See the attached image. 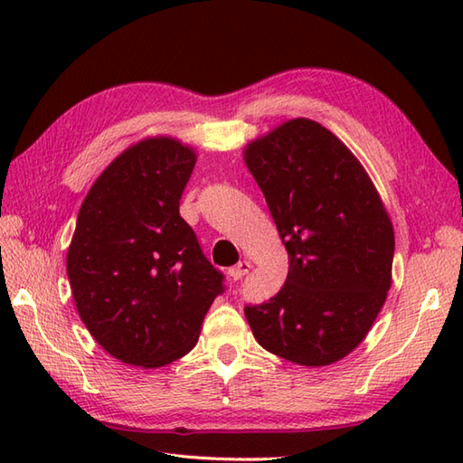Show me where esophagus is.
Segmentation results:
<instances>
[{"label": "esophagus", "mask_w": 463, "mask_h": 463, "mask_svg": "<svg viewBox=\"0 0 463 463\" xmlns=\"http://www.w3.org/2000/svg\"><path fill=\"white\" fill-rule=\"evenodd\" d=\"M250 269H252V264H250L249 260H241V262L234 264V267L229 269V277H231L232 280H241V279L244 277V274H247Z\"/></svg>", "instance_id": "34e87169"}]
</instances>
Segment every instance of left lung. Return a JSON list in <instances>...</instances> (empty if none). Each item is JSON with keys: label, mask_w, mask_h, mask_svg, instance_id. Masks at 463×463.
Here are the masks:
<instances>
[{"label": "left lung", "mask_w": 463, "mask_h": 463, "mask_svg": "<svg viewBox=\"0 0 463 463\" xmlns=\"http://www.w3.org/2000/svg\"><path fill=\"white\" fill-rule=\"evenodd\" d=\"M242 159L288 252L282 290L244 308L254 338L300 366L346 358L392 287L394 226L378 189L356 155L307 117L252 139Z\"/></svg>", "instance_id": "1"}]
</instances>
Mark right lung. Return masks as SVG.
Wrapping results in <instances>:
<instances>
[{
	"label": "right lung",
	"instance_id": "1",
	"mask_svg": "<svg viewBox=\"0 0 463 463\" xmlns=\"http://www.w3.org/2000/svg\"><path fill=\"white\" fill-rule=\"evenodd\" d=\"M196 163L191 145L145 137L117 155L81 203L67 277L99 346L139 368L183 358L199 340L222 274L179 214Z\"/></svg>",
	"mask_w": 463,
	"mask_h": 463
}]
</instances>
